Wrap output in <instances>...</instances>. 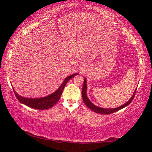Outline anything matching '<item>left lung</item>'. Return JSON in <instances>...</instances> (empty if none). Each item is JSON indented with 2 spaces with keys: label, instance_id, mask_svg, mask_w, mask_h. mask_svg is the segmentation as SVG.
I'll return each instance as SVG.
<instances>
[{
  "label": "left lung",
  "instance_id": "left-lung-1",
  "mask_svg": "<svg viewBox=\"0 0 152 152\" xmlns=\"http://www.w3.org/2000/svg\"><path fill=\"white\" fill-rule=\"evenodd\" d=\"M136 91H137V89L134 91L133 96H132V97L129 99V101H128L127 102L125 103L124 104L121 105V106H119V107L115 108H102L101 107H98V106H96L93 104V103L90 101L89 99L88 98V96H87V93H86L87 82H86V79L84 78V82H83V88H82V95L83 101V102H84L86 105L88 106L89 108L91 109V110L94 111L95 112L99 113V114H112V113H114L115 112H117V111L119 110L124 108L125 107V106H127L129 104L134 97Z\"/></svg>",
  "mask_w": 152,
  "mask_h": 152
}]
</instances>
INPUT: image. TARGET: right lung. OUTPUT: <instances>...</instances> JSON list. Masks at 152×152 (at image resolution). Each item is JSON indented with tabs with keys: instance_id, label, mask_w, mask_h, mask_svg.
<instances>
[{
	"instance_id": "obj_1",
	"label": "right lung",
	"mask_w": 152,
	"mask_h": 152,
	"mask_svg": "<svg viewBox=\"0 0 152 152\" xmlns=\"http://www.w3.org/2000/svg\"><path fill=\"white\" fill-rule=\"evenodd\" d=\"M78 74H74L72 75L66 77L65 80H64L62 84L60 86V87L58 88L56 91L53 93L52 94L48 95L47 96H45V97H42V98H37V99H28V98H25L23 97V96H20L18 94V93L13 89L14 90V92L15 93V95L16 98L18 99V101L23 103V104L29 106L31 108H33L34 109L37 110H46L48 108H50L52 107L56 103L59 101V100L61 97V94H62L63 91L64 89V86H66L67 82L69 81L70 79H71L74 76L77 75Z\"/></svg>"
}]
</instances>
